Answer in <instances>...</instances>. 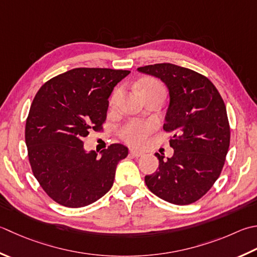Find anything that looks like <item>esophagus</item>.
Segmentation results:
<instances>
[{
  "mask_svg": "<svg viewBox=\"0 0 257 257\" xmlns=\"http://www.w3.org/2000/svg\"><path fill=\"white\" fill-rule=\"evenodd\" d=\"M129 154H130V156H133V157H140V156H143L142 152H138V150H136V149H130Z\"/></svg>",
  "mask_w": 257,
  "mask_h": 257,
  "instance_id": "1",
  "label": "esophagus"
}]
</instances>
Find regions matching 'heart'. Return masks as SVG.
I'll use <instances>...</instances> for the list:
<instances>
[{
	"label": "heart",
	"instance_id": "heart-1",
	"mask_svg": "<svg viewBox=\"0 0 257 257\" xmlns=\"http://www.w3.org/2000/svg\"><path fill=\"white\" fill-rule=\"evenodd\" d=\"M139 91L143 97L148 93L162 92L165 93L163 84L156 79H145L139 83ZM120 95V89L114 90L111 98H110V105L114 107L117 104ZM156 124L153 121H142V120H129L128 122L122 124L119 128V137L123 142L133 146H142L145 144L148 135L154 132Z\"/></svg>",
	"mask_w": 257,
	"mask_h": 257
}]
</instances>
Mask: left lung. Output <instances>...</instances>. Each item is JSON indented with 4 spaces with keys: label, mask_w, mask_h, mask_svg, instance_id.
Here are the masks:
<instances>
[{
    "label": "left lung",
    "mask_w": 257,
    "mask_h": 257,
    "mask_svg": "<svg viewBox=\"0 0 257 257\" xmlns=\"http://www.w3.org/2000/svg\"><path fill=\"white\" fill-rule=\"evenodd\" d=\"M157 77L169 90L164 130L170 136L172 158L156 153L158 170L145 177L152 193L175 205L197 202L213 187L224 167L230 142L226 107L205 75L172 63L138 68Z\"/></svg>",
    "instance_id": "8db88e82"
}]
</instances>
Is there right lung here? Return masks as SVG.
<instances>
[{
  "label": "right lung",
  "instance_id": "1",
  "mask_svg": "<svg viewBox=\"0 0 257 257\" xmlns=\"http://www.w3.org/2000/svg\"><path fill=\"white\" fill-rule=\"evenodd\" d=\"M128 70L75 68L50 79L35 94L25 123L32 173L50 198L65 207H84L112 187L115 167L128 148L112 144L101 156L87 153L83 138L100 132L108 98Z\"/></svg>",
  "mask_w": 257,
  "mask_h": 257
}]
</instances>
